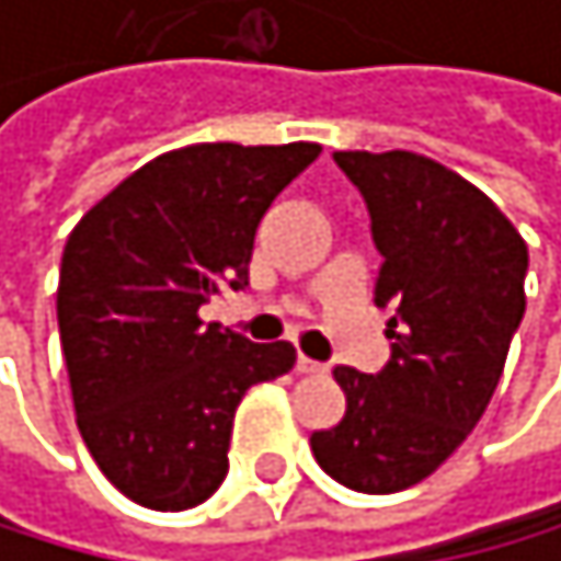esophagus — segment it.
I'll list each match as a JSON object with an SVG mask.
<instances>
[{
    "label": "esophagus",
    "mask_w": 561,
    "mask_h": 561,
    "mask_svg": "<svg viewBox=\"0 0 561 561\" xmlns=\"http://www.w3.org/2000/svg\"><path fill=\"white\" fill-rule=\"evenodd\" d=\"M295 370L298 374H305V377H318V374H325V363H318V359H311V356H298V363H295Z\"/></svg>",
    "instance_id": "esophagus-1"
}]
</instances>
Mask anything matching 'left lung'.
I'll return each instance as SVG.
<instances>
[{
  "label": "left lung",
  "mask_w": 561,
  "mask_h": 561,
  "mask_svg": "<svg viewBox=\"0 0 561 561\" xmlns=\"http://www.w3.org/2000/svg\"><path fill=\"white\" fill-rule=\"evenodd\" d=\"M370 208L383 256L377 305L390 308L380 374L335 366L342 422L311 432L332 480L398 493L432 477L477 428L525 314L528 247L477 184L411 150H339Z\"/></svg>",
  "instance_id": "left-lung-1"
}]
</instances>
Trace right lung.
<instances>
[{
	"instance_id": "1",
	"label": "right lung",
	"mask_w": 561,
	"mask_h": 561,
	"mask_svg": "<svg viewBox=\"0 0 561 561\" xmlns=\"http://www.w3.org/2000/svg\"><path fill=\"white\" fill-rule=\"evenodd\" d=\"M318 144H195L160 153L71 229L57 325L78 432L105 480L150 511L208 501L253 383L295 366L290 342L205 325L198 308L250 284L263 211Z\"/></svg>"
}]
</instances>
